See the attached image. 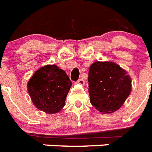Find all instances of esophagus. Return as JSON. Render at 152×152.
Listing matches in <instances>:
<instances>
[{
  "label": "esophagus",
  "mask_w": 152,
  "mask_h": 152,
  "mask_svg": "<svg viewBox=\"0 0 152 152\" xmlns=\"http://www.w3.org/2000/svg\"><path fill=\"white\" fill-rule=\"evenodd\" d=\"M85 81H84V80H83L82 78H81V79H79L78 81H77V82H76V84H77V85H85Z\"/></svg>",
  "instance_id": "obj_1"
}]
</instances>
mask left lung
<instances>
[{"mask_svg": "<svg viewBox=\"0 0 152 152\" xmlns=\"http://www.w3.org/2000/svg\"><path fill=\"white\" fill-rule=\"evenodd\" d=\"M88 81L91 104L103 114L118 110L132 91L130 76L114 62L92 64Z\"/></svg>", "mask_w": 152, "mask_h": 152, "instance_id": "obj_1", "label": "left lung"}]
</instances>
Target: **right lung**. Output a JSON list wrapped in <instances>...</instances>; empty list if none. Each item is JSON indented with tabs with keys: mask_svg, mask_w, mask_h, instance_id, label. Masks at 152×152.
<instances>
[{
	"mask_svg": "<svg viewBox=\"0 0 152 152\" xmlns=\"http://www.w3.org/2000/svg\"><path fill=\"white\" fill-rule=\"evenodd\" d=\"M71 85L65 71L54 64L45 65L30 79L28 91L37 108L48 114H55L65 105Z\"/></svg>",
	"mask_w": 152,
	"mask_h": 152,
	"instance_id": "obj_1",
	"label": "right lung"
}]
</instances>
